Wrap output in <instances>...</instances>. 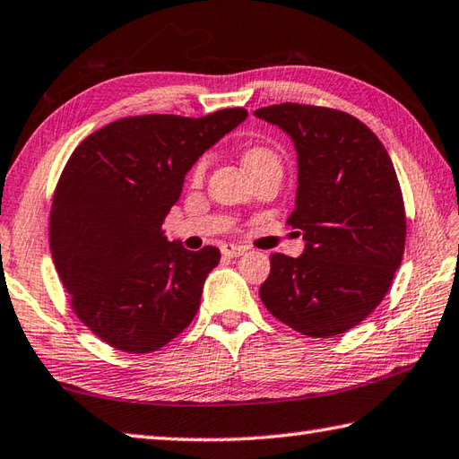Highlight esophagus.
<instances>
[{"mask_svg":"<svg viewBox=\"0 0 459 459\" xmlns=\"http://www.w3.org/2000/svg\"><path fill=\"white\" fill-rule=\"evenodd\" d=\"M245 247H237V245H224L222 248H221V253H222V256H227V258H237V256H242L245 255Z\"/></svg>","mask_w":459,"mask_h":459,"instance_id":"34e87169","label":"esophagus"}]
</instances>
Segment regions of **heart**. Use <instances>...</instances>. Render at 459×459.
<instances>
[{"mask_svg":"<svg viewBox=\"0 0 459 459\" xmlns=\"http://www.w3.org/2000/svg\"><path fill=\"white\" fill-rule=\"evenodd\" d=\"M242 163H245L247 170H253L260 165H266V163H278V155L266 145H248L245 151H242ZM206 167H209V160H206V157H201L199 160H196L193 170H191V181L196 185L201 183L204 178V173H206Z\"/></svg>","mask_w":459,"mask_h":459,"instance_id":"heart-1","label":"heart"}]
</instances>
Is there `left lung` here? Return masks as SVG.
<instances>
[{
  "label": "left lung",
  "mask_w": 459,
  "mask_h": 459,
  "mask_svg": "<svg viewBox=\"0 0 459 459\" xmlns=\"http://www.w3.org/2000/svg\"><path fill=\"white\" fill-rule=\"evenodd\" d=\"M255 115L294 141L299 188L286 222L307 240L299 258L271 256L260 300L304 336L344 334L382 302L403 256L406 211L392 159L344 111L281 103Z\"/></svg>",
  "instance_id": "8db88e82"
}]
</instances>
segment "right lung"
Returning a JSON list of instances; mask_svg holds the SVG:
<instances>
[{"mask_svg":"<svg viewBox=\"0 0 459 459\" xmlns=\"http://www.w3.org/2000/svg\"><path fill=\"white\" fill-rule=\"evenodd\" d=\"M247 119L134 115L105 125L71 152L53 193L49 248L77 318L129 354L169 344L191 325L221 253L169 242L163 222L186 170Z\"/></svg>","mask_w":459,"mask_h":459,"instance_id":"1","label":"right lung"}]
</instances>
